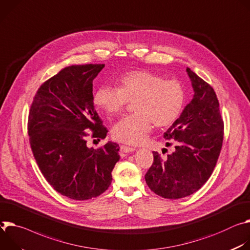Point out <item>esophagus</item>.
Wrapping results in <instances>:
<instances>
[{
    "mask_svg": "<svg viewBox=\"0 0 250 250\" xmlns=\"http://www.w3.org/2000/svg\"><path fill=\"white\" fill-rule=\"evenodd\" d=\"M120 150L122 153H125V154H128V153H132L135 151L134 148H131V147H128V146H125V145H121L120 146Z\"/></svg>",
    "mask_w": 250,
    "mask_h": 250,
    "instance_id": "34e87169",
    "label": "esophagus"
}]
</instances>
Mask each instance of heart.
Instances as JSON below:
<instances>
[{"label": "heart", "mask_w": 250, "mask_h": 250, "mask_svg": "<svg viewBox=\"0 0 250 250\" xmlns=\"http://www.w3.org/2000/svg\"><path fill=\"white\" fill-rule=\"evenodd\" d=\"M118 88L102 85L94 94V103L107 115H116L128 101L135 114L120 119L112 127L114 139L129 145L142 143L152 128L173 124L180 116L185 90L180 82L165 80L147 70L128 72L120 77Z\"/></svg>", "instance_id": "obj_1"}]
</instances>
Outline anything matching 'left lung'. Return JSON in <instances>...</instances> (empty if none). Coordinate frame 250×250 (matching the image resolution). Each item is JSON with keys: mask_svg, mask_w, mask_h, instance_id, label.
Here are the masks:
<instances>
[{"mask_svg": "<svg viewBox=\"0 0 250 250\" xmlns=\"http://www.w3.org/2000/svg\"><path fill=\"white\" fill-rule=\"evenodd\" d=\"M186 70L193 89L192 99L164 134L166 140L175 141V150L166 159L153 152L154 162L145 176L151 190L170 200L190 196L205 185L224 140V122L214 90L190 68Z\"/></svg>", "mask_w": 250, "mask_h": 250, "instance_id": "obj_1", "label": "left lung"}]
</instances>
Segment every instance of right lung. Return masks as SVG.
<instances>
[{"instance_id": "1", "label": "right lung", "mask_w": 250, "mask_h": 250, "mask_svg": "<svg viewBox=\"0 0 250 250\" xmlns=\"http://www.w3.org/2000/svg\"><path fill=\"white\" fill-rule=\"evenodd\" d=\"M104 64L70 65L39 88L29 114L30 144L45 180L62 196L86 201L104 192L120 160L119 145L107 142L95 150L85 133L104 139L93 103L94 78Z\"/></svg>"}]
</instances>
